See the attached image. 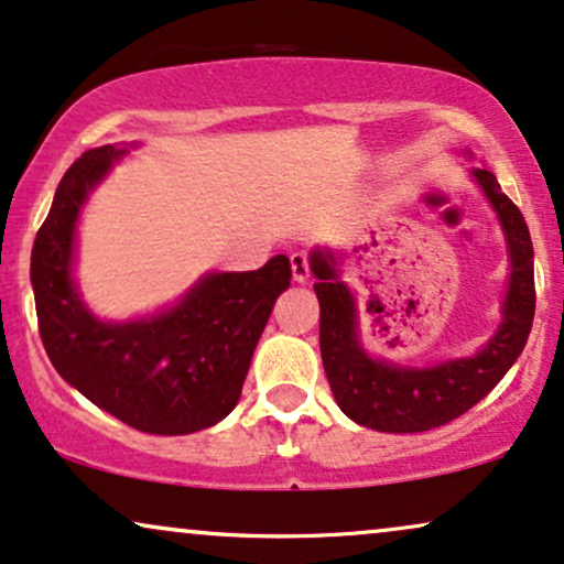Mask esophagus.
Here are the masks:
<instances>
[{
  "label": "esophagus",
  "mask_w": 564,
  "mask_h": 564,
  "mask_svg": "<svg viewBox=\"0 0 564 564\" xmlns=\"http://www.w3.org/2000/svg\"><path fill=\"white\" fill-rule=\"evenodd\" d=\"M290 267H293V280L295 282H308V276H311L308 256L297 250V253L290 256Z\"/></svg>",
  "instance_id": "34e87169"
}]
</instances>
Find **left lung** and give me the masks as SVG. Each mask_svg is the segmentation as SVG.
Returning a JSON list of instances; mask_svg holds the SVG:
<instances>
[{
    "instance_id": "obj_1",
    "label": "left lung",
    "mask_w": 564,
    "mask_h": 564,
    "mask_svg": "<svg viewBox=\"0 0 564 564\" xmlns=\"http://www.w3.org/2000/svg\"><path fill=\"white\" fill-rule=\"evenodd\" d=\"M474 177L495 206L512 267L502 324L474 358L444 360L426 368L371 358L358 339L356 297L339 280L337 256L332 250L311 253L314 290L322 308L318 345L326 379L339 410L360 426L387 434H415L444 426L484 400L523 352L536 311L531 232L520 208L505 196L489 170H474Z\"/></svg>"
}]
</instances>
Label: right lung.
<instances>
[{
    "instance_id": "obj_1",
    "label": "right lung",
    "mask_w": 564,
    "mask_h": 564,
    "mask_svg": "<svg viewBox=\"0 0 564 564\" xmlns=\"http://www.w3.org/2000/svg\"><path fill=\"white\" fill-rule=\"evenodd\" d=\"M128 149H90L62 177L31 253L41 343L83 398L145 434H193L232 413L256 345L293 269L274 256L256 271H214L162 314L112 324L73 282L75 225L88 193Z\"/></svg>"
}]
</instances>
